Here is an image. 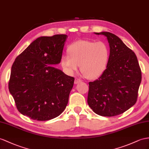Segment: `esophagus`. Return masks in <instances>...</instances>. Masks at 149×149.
I'll use <instances>...</instances> for the list:
<instances>
[{"instance_id":"1","label":"esophagus","mask_w":149,"mask_h":149,"mask_svg":"<svg viewBox=\"0 0 149 149\" xmlns=\"http://www.w3.org/2000/svg\"><path fill=\"white\" fill-rule=\"evenodd\" d=\"M81 82V80L79 79H77V78H76V79H75L74 84H79V82Z\"/></svg>"}]
</instances>
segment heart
Here are the masks:
<instances>
[{"mask_svg":"<svg viewBox=\"0 0 149 149\" xmlns=\"http://www.w3.org/2000/svg\"><path fill=\"white\" fill-rule=\"evenodd\" d=\"M68 55L61 58V63L68 73L80 69L88 79H95L104 74L108 66L110 49L102 41L79 40L68 48Z\"/></svg>","mask_w":149,"mask_h":149,"instance_id":"1","label":"heart"}]
</instances>
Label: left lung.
Returning <instances> with one entry per match:
<instances>
[{
	"label": "left lung",
	"instance_id": "1",
	"mask_svg": "<svg viewBox=\"0 0 149 149\" xmlns=\"http://www.w3.org/2000/svg\"><path fill=\"white\" fill-rule=\"evenodd\" d=\"M94 33L107 38L110 58L104 74L89 83L87 103L99 115L114 116L135 104L142 72L135 53L120 38L109 32Z\"/></svg>",
	"mask_w": 149,
	"mask_h": 149
}]
</instances>
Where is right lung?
<instances>
[{"label":"right lung","instance_id":"add662e5","mask_svg":"<svg viewBox=\"0 0 149 149\" xmlns=\"http://www.w3.org/2000/svg\"><path fill=\"white\" fill-rule=\"evenodd\" d=\"M67 37H39L15 60L9 90L23 115L46 121L58 116L65 109L74 78L53 65L60 63Z\"/></svg>","mask_w":149,"mask_h":149}]
</instances>
